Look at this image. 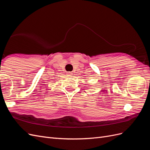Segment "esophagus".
<instances>
[{
  "label": "esophagus",
  "mask_w": 150,
  "mask_h": 150,
  "mask_svg": "<svg viewBox=\"0 0 150 150\" xmlns=\"http://www.w3.org/2000/svg\"><path fill=\"white\" fill-rule=\"evenodd\" d=\"M67 75H68V76L71 77L73 76V73H72V72H67Z\"/></svg>",
  "instance_id": "esophagus-1"
}]
</instances>
